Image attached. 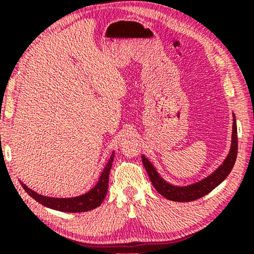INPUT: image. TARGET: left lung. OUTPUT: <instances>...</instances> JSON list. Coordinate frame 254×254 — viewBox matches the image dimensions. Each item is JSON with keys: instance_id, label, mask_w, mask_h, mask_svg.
Returning <instances> with one entry per match:
<instances>
[{"instance_id": "1", "label": "left lung", "mask_w": 254, "mask_h": 254, "mask_svg": "<svg viewBox=\"0 0 254 254\" xmlns=\"http://www.w3.org/2000/svg\"><path fill=\"white\" fill-rule=\"evenodd\" d=\"M237 124H236V118L234 114L231 145L228 156L214 172H211L210 175L204 177L203 179L199 180V182L190 184V185L186 186L173 185V184L166 182L159 175L155 166L152 165V163L144 155H142V162H143V165L145 170H147L152 185H154V187L157 190V192L161 195L166 197L168 200L177 201V202H189V201L197 200L200 197L207 195L208 193H210L215 187H217L227 178L229 173L231 172L232 168H234L236 158H237Z\"/></svg>"}]
</instances>
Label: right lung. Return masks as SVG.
<instances>
[{
  "label": "right lung",
  "instance_id": "add662e5",
  "mask_svg": "<svg viewBox=\"0 0 254 254\" xmlns=\"http://www.w3.org/2000/svg\"><path fill=\"white\" fill-rule=\"evenodd\" d=\"M114 158V151L112 155L110 156L109 161H107L106 165L104 166L102 173H100L98 182L96 185L90 189L88 192L81 194L77 196L71 197H54V196H47L43 195L34 192L27 187L23 182L22 186L25 190V192L29 194L31 197H33L37 202L43 204V206L51 208V209L62 211V213H82V211H88L91 209H95L98 206H100L103 200L105 199L107 190H109V176L110 170L112 166V162Z\"/></svg>",
  "mask_w": 254,
  "mask_h": 254
}]
</instances>
